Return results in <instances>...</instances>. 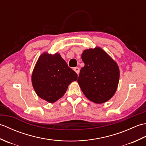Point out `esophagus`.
I'll use <instances>...</instances> for the list:
<instances>
[{"label":"esophagus","instance_id":"esophagus-1","mask_svg":"<svg viewBox=\"0 0 146 146\" xmlns=\"http://www.w3.org/2000/svg\"><path fill=\"white\" fill-rule=\"evenodd\" d=\"M73 70L75 71V72L77 73V75H78L79 73H80V68L78 67H75L73 68Z\"/></svg>","mask_w":146,"mask_h":146}]
</instances>
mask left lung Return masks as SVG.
Here are the masks:
<instances>
[{"mask_svg":"<svg viewBox=\"0 0 146 146\" xmlns=\"http://www.w3.org/2000/svg\"><path fill=\"white\" fill-rule=\"evenodd\" d=\"M85 66L80 70L78 83L83 94L95 104H103L113 97L119 84L117 63L102 48L86 49L82 54Z\"/></svg>","mask_w":146,"mask_h":146,"instance_id":"obj_1","label":"left lung"}]
</instances>
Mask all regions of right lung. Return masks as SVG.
Masks as SVG:
<instances>
[{
    "label": "right lung",
    "mask_w": 146,
    "mask_h": 146,
    "mask_svg": "<svg viewBox=\"0 0 146 146\" xmlns=\"http://www.w3.org/2000/svg\"><path fill=\"white\" fill-rule=\"evenodd\" d=\"M78 75L59 53L44 52L39 58L32 74L33 88L39 97L53 103L66 93L71 82Z\"/></svg>",
    "instance_id": "right-lung-1"
}]
</instances>
